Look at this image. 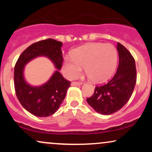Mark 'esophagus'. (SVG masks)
<instances>
[{
  "instance_id": "34e87169",
  "label": "esophagus",
  "mask_w": 152,
  "mask_h": 152,
  "mask_svg": "<svg viewBox=\"0 0 152 152\" xmlns=\"http://www.w3.org/2000/svg\"><path fill=\"white\" fill-rule=\"evenodd\" d=\"M71 85L72 86H80V85H81V83H78V82H72Z\"/></svg>"
}]
</instances>
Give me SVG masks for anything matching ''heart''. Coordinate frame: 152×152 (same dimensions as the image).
<instances>
[{
  "label": "heart",
  "mask_w": 152,
  "mask_h": 152,
  "mask_svg": "<svg viewBox=\"0 0 152 152\" xmlns=\"http://www.w3.org/2000/svg\"><path fill=\"white\" fill-rule=\"evenodd\" d=\"M117 52L114 46L102 43H92L76 48L71 56H66L62 71L66 77L74 78L84 70L94 83L109 80L116 71Z\"/></svg>",
  "instance_id": "1"
}]
</instances>
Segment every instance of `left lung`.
Masks as SVG:
<instances>
[{
    "instance_id": "obj_1",
    "label": "left lung",
    "mask_w": 152,
    "mask_h": 152,
    "mask_svg": "<svg viewBox=\"0 0 152 152\" xmlns=\"http://www.w3.org/2000/svg\"><path fill=\"white\" fill-rule=\"evenodd\" d=\"M118 66L111 81L102 86H96L88 104L99 114L110 115L121 109L128 102L137 82L135 61L130 52L118 43Z\"/></svg>"
}]
</instances>
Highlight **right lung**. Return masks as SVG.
I'll use <instances>...</instances> for the list:
<instances>
[{
	"mask_svg": "<svg viewBox=\"0 0 152 152\" xmlns=\"http://www.w3.org/2000/svg\"><path fill=\"white\" fill-rule=\"evenodd\" d=\"M62 44L51 38L33 43L20 54L15 64L14 86L17 98L26 111L36 116L46 117L56 112L70 87V81L59 72L64 59ZM41 56L49 59L57 70L46 83L33 86L26 81L24 69L28 62Z\"/></svg>",
	"mask_w": 152,
	"mask_h": 152,
	"instance_id": "1",
	"label": "right lung"
}]
</instances>
